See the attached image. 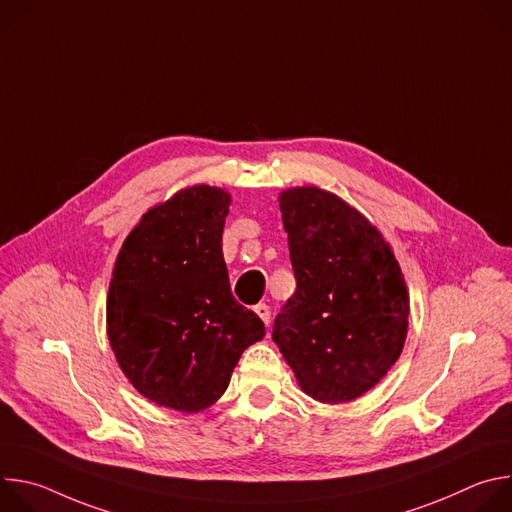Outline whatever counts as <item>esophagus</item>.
I'll use <instances>...</instances> for the list:
<instances>
[{"mask_svg":"<svg viewBox=\"0 0 512 512\" xmlns=\"http://www.w3.org/2000/svg\"><path fill=\"white\" fill-rule=\"evenodd\" d=\"M255 314H257L265 324L271 322V310H269L267 304H257V306H255Z\"/></svg>","mask_w":512,"mask_h":512,"instance_id":"obj_1","label":"esophagus"}]
</instances>
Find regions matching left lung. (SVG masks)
Masks as SVG:
<instances>
[{"instance_id": "obj_1", "label": "left lung", "mask_w": 512, "mask_h": 512, "mask_svg": "<svg viewBox=\"0 0 512 512\" xmlns=\"http://www.w3.org/2000/svg\"><path fill=\"white\" fill-rule=\"evenodd\" d=\"M296 275L273 324V342L304 393L346 403L373 389L397 362L409 318L401 267L356 208L316 186L281 192Z\"/></svg>"}]
</instances>
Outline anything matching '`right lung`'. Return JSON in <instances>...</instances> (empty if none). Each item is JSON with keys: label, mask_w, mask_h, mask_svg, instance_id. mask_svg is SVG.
<instances>
[{"label": "right lung", "mask_w": 512, "mask_h": 512, "mask_svg": "<svg viewBox=\"0 0 512 512\" xmlns=\"http://www.w3.org/2000/svg\"><path fill=\"white\" fill-rule=\"evenodd\" d=\"M229 204V192L200 184L150 208L109 285L107 334L121 371L143 397L184 413L221 399L243 350L265 336L231 294Z\"/></svg>", "instance_id": "1"}]
</instances>
